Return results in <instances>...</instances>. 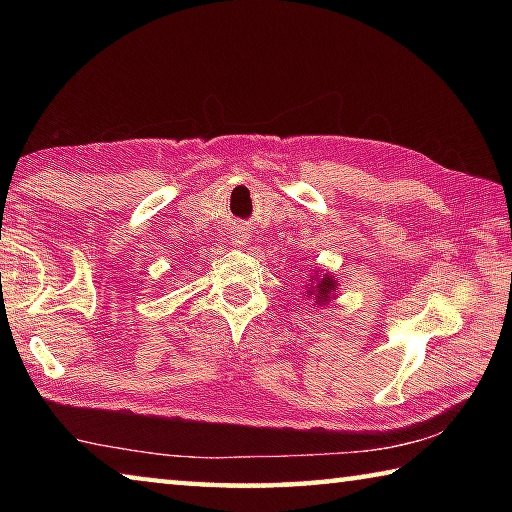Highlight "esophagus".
Here are the masks:
<instances>
[{"mask_svg": "<svg viewBox=\"0 0 512 512\" xmlns=\"http://www.w3.org/2000/svg\"><path fill=\"white\" fill-rule=\"evenodd\" d=\"M246 239H248V237H244V235L237 237V246H244V244H246Z\"/></svg>", "mask_w": 512, "mask_h": 512, "instance_id": "1", "label": "esophagus"}]
</instances>
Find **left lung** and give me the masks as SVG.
Returning a JSON list of instances; mask_svg holds the SVG:
<instances>
[{
  "label": "left lung",
  "mask_w": 512,
  "mask_h": 512,
  "mask_svg": "<svg viewBox=\"0 0 512 512\" xmlns=\"http://www.w3.org/2000/svg\"><path fill=\"white\" fill-rule=\"evenodd\" d=\"M305 287L307 300L314 302L316 307H325L329 302L339 298V280H336V275L329 271H320V268H316V271L307 277Z\"/></svg>",
  "instance_id": "1"
}]
</instances>
